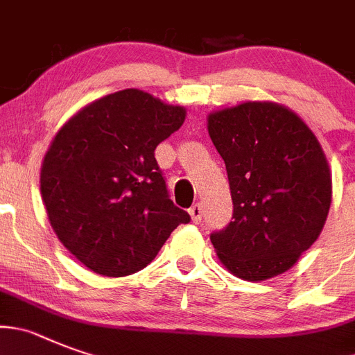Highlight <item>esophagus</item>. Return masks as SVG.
<instances>
[{"instance_id": "obj_1", "label": "esophagus", "mask_w": 355, "mask_h": 355, "mask_svg": "<svg viewBox=\"0 0 355 355\" xmlns=\"http://www.w3.org/2000/svg\"><path fill=\"white\" fill-rule=\"evenodd\" d=\"M188 213H190L191 222L193 223H199L200 220H202V206H200V204H193V206L188 209Z\"/></svg>"}]
</instances>
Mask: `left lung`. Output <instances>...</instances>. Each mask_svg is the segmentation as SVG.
I'll return each mask as SVG.
<instances>
[{
	"label": "left lung",
	"instance_id": "1",
	"mask_svg": "<svg viewBox=\"0 0 355 355\" xmlns=\"http://www.w3.org/2000/svg\"><path fill=\"white\" fill-rule=\"evenodd\" d=\"M225 162L232 222L211 234L218 259L237 278L264 282L288 271L320 236L333 181L320 142L291 109L243 102L207 116Z\"/></svg>",
	"mask_w": 355,
	"mask_h": 355
}]
</instances>
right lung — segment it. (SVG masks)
I'll list each match as a JSON object with an SVG mask.
<instances>
[{
  "label": "right lung",
  "instance_id": "obj_1",
  "mask_svg": "<svg viewBox=\"0 0 355 355\" xmlns=\"http://www.w3.org/2000/svg\"><path fill=\"white\" fill-rule=\"evenodd\" d=\"M187 109L141 89L102 96L58 130L42 162L40 191L64 248L103 276L141 271L180 223L156 146L184 123Z\"/></svg>",
  "mask_w": 355,
  "mask_h": 355
}]
</instances>
